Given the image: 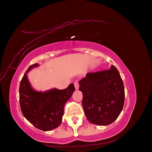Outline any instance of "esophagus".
<instances>
[{
	"label": "esophagus",
	"instance_id": "obj_1",
	"mask_svg": "<svg viewBox=\"0 0 152 152\" xmlns=\"http://www.w3.org/2000/svg\"><path fill=\"white\" fill-rule=\"evenodd\" d=\"M74 85H75V89L78 90L79 87H80V85H79L78 81H75V82L74 83Z\"/></svg>",
	"mask_w": 152,
	"mask_h": 152
}]
</instances>
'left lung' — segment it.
I'll list each match as a JSON object with an SVG mask.
<instances>
[{
  "mask_svg": "<svg viewBox=\"0 0 152 152\" xmlns=\"http://www.w3.org/2000/svg\"><path fill=\"white\" fill-rule=\"evenodd\" d=\"M82 105L87 119L93 124L107 125L121 113L124 105V82L116 68L88 72L79 81Z\"/></svg>",
  "mask_w": 152,
  "mask_h": 152,
  "instance_id": "8db88e82",
  "label": "left lung"
}]
</instances>
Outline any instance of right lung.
Here are the masks:
<instances>
[{"instance_id":"obj_1","label":"right lung","mask_w":152,"mask_h":152,"mask_svg":"<svg viewBox=\"0 0 152 152\" xmlns=\"http://www.w3.org/2000/svg\"><path fill=\"white\" fill-rule=\"evenodd\" d=\"M38 66V64L31 65L20 81V105L23 116L34 127L42 131H50L60 125L64 107L75 88L73 83H71L63 90L54 88L43 92L34 91L28 80L27 73Z\"/></svg>"}]
</instances>
